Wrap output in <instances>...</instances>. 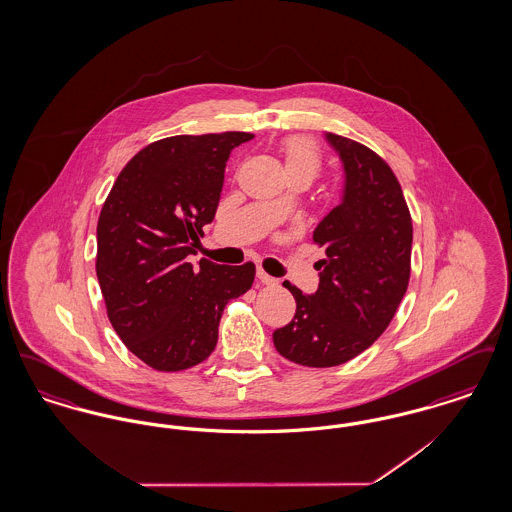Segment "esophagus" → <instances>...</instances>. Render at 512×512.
I'll use <instances>...</instances> for the list:
<instances>
[{
  "instance_id": "1",
  "label": "esophagus",
  "mask_w": 512,
  "mask_h": 512,
  "mask_svg": "<svg viewBox=\"0 0 512 512\" xmlns=\"http://www.w3.org/2000/svg\"><path fill=\"white\" fill-rule=\"evenodd\" d=\"M257 278H259L263 284H267V286H274V284H278V280H276V278H272V276L267 274L263 268H257Z\"/></svg>"
}]
</instances>
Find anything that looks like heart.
I'll return each mask as SVG.
<instances>
[{
	"label": "heart",
	"instance_id": "obj_1",
	"mask_svg": "<svg viewBox=\"0 0 512 512\" xmlns=\"http://www.w3.org/2000/svg\"><path fill=\"white\" fill-rule=\"evenodd\" d=\"M282 155L286 171L307 172L315 178L320 167V153L318 146L307 136H290L282 142Z\"/></svg>",
	"mask_w": 512,
	"mask_h": 512
}]
</instances>
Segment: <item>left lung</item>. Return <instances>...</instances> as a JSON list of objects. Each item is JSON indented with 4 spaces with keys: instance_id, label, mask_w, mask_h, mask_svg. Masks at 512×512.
<instances>
[{
    "instance_id": "obj_1",
    "label": "left lung",
    "mask_w": 512,
    "mask_h": 512,
    "mask_svg": "<svg viewBox=\"0 0 512 512\" xmlns=\"http://www.w3.org/2000/svg\"><path fill=\"white\" fill-rule=\"evenodd\" d=\"M343 165L340 205L318 222L324 247L318 290L290 282L295 317L274 330L276 351L297 365L328 368L351 361L382 336L411 276L413 220L388 163L372 149L324 134Z\"/></svg>"
}]
</instances>
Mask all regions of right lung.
Instances as JSON below:
<instances>
[{"mask_svg":"<svg viewBox=\"0 0 512 512\" xmlns=\"http://www.w3.org/2000/svg\"><path fill=\"white\" fill-rule=\"evenodd\" d=\"M249 140V132H222L153 142L126 163L103 203L96 272L107 317L155 370L205 361L226 303L253 284V263H188L215 219L230 151Z\"/></svg>","mask_w":512,"mask_h":512,"instance_id":"1","label":"right lung"}]
</instances>
